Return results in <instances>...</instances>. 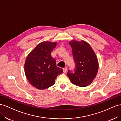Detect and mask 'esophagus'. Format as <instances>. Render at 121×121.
Masks as SVG:
<instances>
[{"mask_svg": "<svg viewBox=\"0 0 121 121\" xmlns=\"http://www.w3.org/2000/svg\"><path fill=\"white\" fill-rule=\"evenodd\" d=\"M63 72L64 73H66L67 72V67H65L63 69Z\"/></svg>", "mask_w": 121, "mask_h": 121, "instance_id": "34e87169", "label": "esophagus"}]
</instances>
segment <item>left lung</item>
<instances>
[{"mask_svg": "<svg viewBox=\"0 0 121 121\" xmlns=\"http://www.w3.org/2000/svg\"><path fill=\"white\" fill-rule=\"evenodd\" d=\"M69 44L71 47L75 67L73 72L68 70V77L73 84L81 87H87L92 83L97 74V57L90 45L84 40L73 39Z\"/></svg>", "mask_w": 121, "mask_h": 121, "instance_id": "1", "label": "left lung"}]
</instances>
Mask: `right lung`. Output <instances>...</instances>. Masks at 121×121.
Wrapping results in <instances>:
<instances>
[{"label": "right lung", "instance_id": "right-lung-1", "mask_svg": "<svg viewBox=\"0 0 121 121\" xmlns=\"http://www.w3.org/2000/svg\"><path fill=\"white\" fill-rule=\"evenodd\" d=\"M56 42L43 41L34 48L26 57L24 64L26 77L29 83L39 90L50 87L55 83L57 76L63 70L56 66L51 52Z\"/></svg>", "mask_w": 121, "mask_h": 121}]
</instances>
